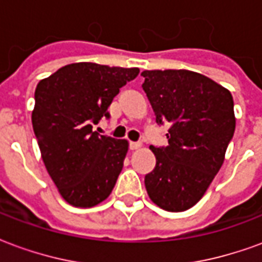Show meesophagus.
<instances>
[{
	"instance_id": "obj_1",
	"label": "esophagus",
	"mask_w": 262,
	"mask_h": 262,
	"mask_svg": "<svg viewBox=\"0 0 262 262\" xmlns=\"http://www.w3.org/2000/svg\"><path fill=\"white\" fill-rule=\"evenodd\" d=\"M140 147H142V143H139V142L130 143V150H139Z\"/></svg>"
}]
</instances>
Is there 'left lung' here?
Instances as JSON below:
<instances>
[{
  "label": "left lung",
  "instance_id": "1",
  "mask_svg": "<svg viewBox=\"0 0 262 262\" xmlns=\"http://www.w3.org/2000/svg\"><path fill=\"white\" fill-rule=\"evenodd\" d=\"M143 90L159 123H172L168 146L154 147L156 168L144 178L148 198L168 212H184L208 191L236 129L230 91L189 70L143 71Z\"/></svg>",
  "mask_w": 262,
  "mask_h": 262
}]
</instances>
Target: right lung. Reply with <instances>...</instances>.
<instances>
[{
  "label": "right lung",
  "instance_id": "1",
  "mask_svg": "<svg viewBox=\"0 0 262 262\" xmlns=\"http://www.w3.org/2000/svg\"><path fill=\"white\" fill-rule=\"evenodd\" d=\"M137 67L73 63L39 81L32 126L49 176L66 202L92 208L111 195L129 142L92 132Z\"/></svg>",
  "mask_w": 262,
  "mask_h": 262
}]
</instances>
